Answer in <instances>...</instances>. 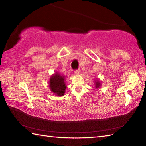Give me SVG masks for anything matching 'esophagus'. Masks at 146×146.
<instances>
[{
	"mask_svg": "<svg viewBox=\"0 0 146 146\" xmlns=\"http://www.w3.org/2000/svg\"><path fill=\"white\" fill-rule=\"evenodd\" d=\"M74 72H75V75H78V74H80V71L79 70H76L75 71H74Z\"/></svg>",
	"mask_w": 146,
	"mask_h": 146,
	"instance_id": "34e87169",
	"label": "esophagus"
}]
</instances>
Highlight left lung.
I'll use <instances>...</instances> for the list:
<instances>
[{
	"label": "left lung",
	"instance_id": "1",
	"mask_svg": "<svg viewBox=\"0 0 146 146\" xmlns=\"http://www.w3.org/2000/svg\"><path fill=\"white\" fill-rule=\"evenodd\" d=\"M95 83V85H96V88H98L100 85V83H99V82H96Z\"/></svg>",
	"mask_w": 146,
	"mask_h": 146
}]
</instances>
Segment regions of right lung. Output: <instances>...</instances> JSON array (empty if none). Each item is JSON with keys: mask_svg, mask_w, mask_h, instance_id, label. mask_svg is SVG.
<instances>
[{"mask_svg": "<svg viewBox=\"0 0 146 146\" xmlns=\"http://www.w3.org/2000/svg\"><path fill=\"white\" fill-rule=\"evenodd\" d=\"M64 76H61L59 73H55L49 80V86L51 90L58 96H63L64 94L66 86L64 82Z\"/></svg>", "mask_w": 146, "mask_h": 146, "instance_id": "right-lung-1", "label": "right lung"}]
</instances>
